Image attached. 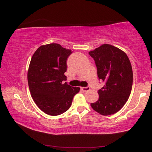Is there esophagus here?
Listing matches in <instances>:
<instances>
[{"instance_id":"34e87169","label":"esophagus","mask_w":152,"mask_h":152,"mask_svg":"<svg viewBox=\"0 0 152 152\" xmlns=\"http://www.w3.org/2000/svg\"><path fill=\"white\" fill-rule=\"evenodd\" d=\"M81 90L83 91V92H87L90 90V88L89 87H81Z\"/></svg>"}]
</instances>
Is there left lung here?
Returning a JSON list of instances; mask_svg holds the SVG:
<instances>
[{"label": "left lung", "instance_id": "left-lung-1", "mask_svg": "<svg viewBox=\"0 0 152 152\" xmlns=\"http://www.w3.org/2000/svg\"><path fill=\"white\" fill-rule=\"evenodd\" d=\"M89 54L95 60L99 79L104 82L98 92V100L90 106L101 115L115 114L130 95L133 83L130 61L123 50L108 44L90 51Z\"/></svg>", "mask_w": 152, "mask_h": 152}]
</instances>
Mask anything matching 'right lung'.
I'll list each match as a JSON object with an SVG mask.
<instances>
[{
	"mask_svg": "<svg viewBox=\"0 0 152 152\" xmlns=\"http://www.w3.org/2000/svg\"><path fill=\"white\" fill-rule=\"evenodd\" d=\"M72 52L59 44H48L40 46L30 60L27 74L30 92L37 106L48 115L67 111L80 89L62 82L66 80V60Z\"/></svg>",
	"mask_w": 152,
	"mask_h": 152,
	"instance_id": "right-lung-1",
	"label": "right lung"
}]
</instances>
